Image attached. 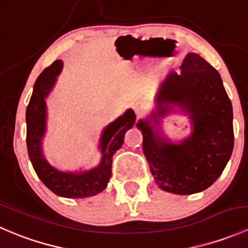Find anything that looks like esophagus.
Here are the masks:
<instances>
[{
	"instance_id": "obj_1",
	"label": "esophagus",
	"mask_w": 248,
	"mask_h": 248,
	"mask_svg": "<svg viewBox=\"0 0 248 248\" xmlns=\"http://www.w3.org/2000/svg\"><path fill=\"white\" fill-rule=\"evenodd\" d=\"M133 108H134V111L137 112V115H140L145 111L146 106H145V103H142V102H137V103H134Z\"/></svg>"
}]
</instances>
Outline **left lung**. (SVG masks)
<instances>
[{
	"label": "left lung",
	"mask_w": 248,
	"mask_h": 248,
	"mask_svg": "<svg viewBox=\"0 0 248 248\" xmlns=\"http://www.w3.org/2000/svg\"><path fill=\"white\" fill-rule=\"evenodd\" d=\"M181 72H170L156 97V111L137 127L142 151L159 188L193 194L211 186L226 168L234 147L232 102L218 72L194 52H188ZM177 106L191 120L192 133L179 144L155 131L151 122Z\"/></svg>",
	"instance_id": "1"
}]
</instances>
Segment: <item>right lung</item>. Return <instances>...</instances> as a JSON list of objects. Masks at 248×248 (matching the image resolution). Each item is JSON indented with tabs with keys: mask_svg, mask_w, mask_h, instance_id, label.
Listing matches in <instances>:
<instances>
[{
	"mask_svg": "<svg viewBox=\"0 0 248 248\" xmlns=\"http://www.w3.org/2000/svg\"><path fill=\"white\" fill-rule=\"evenodd\" d=\"M62 61L56 60L37 78L26 109V144L29 157L41 181L55 194L64 198H87L104 191L111 176L112 156L124 144V133L136 122L132 109L109 124L102 132L99 150L102 158L97 167L84 171H61L46 161L42 140L46 131V98L62 71Z\"/></svg>",
	"mask_w": 248,
	"mask_h": 248,
	"instance_id": "add662e5",
	"label": "right lung"
}]
</instances>
